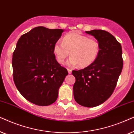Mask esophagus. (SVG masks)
Segmentation results:
<instances>
[{"label": "esophagus", "mask_w": 134, "mask_h": 134, "mask_svg": "<svg viewBox=\"0 0 134 134\" xmlns=\"http://www.w3.org/2000/svg\"><path fill=\"white\" fill-rule=\"evenodd\" d=\"M67 71H68V73L69 74H70L71 73H72V70H71V69H67Z\"/></svg>", "instance_id": "1"}]
</instances>
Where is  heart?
<instances>
[{
    "mask_svg": "<svg viewBox=\"0 0 134 134\" xmlns=\"http://www.w3.org/2000/svg\"><path fill=\"white\" fill-rule=\"evenodd\" d=\"M99 51L100 46L97 40L79 32L68 34L64 37L62 43L58 41L53 46V53L59 63H64L70 52L71 57L67 64L71 66L79 64L81 67H88L93 63Z\"/></svg>",
    "mask_w": 134,
    "mask_h": 134,
    "instance_id": "heart-1",
    "label": "heart"
}]
</instances>
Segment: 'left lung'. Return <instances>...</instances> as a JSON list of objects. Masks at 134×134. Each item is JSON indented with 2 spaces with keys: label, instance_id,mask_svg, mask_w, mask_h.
I'll return each mask as SVG.
<instances>
[{
  "label": "left lung",
  "instance_id": "obj_1",
  "mask_svg": "<svg viewBox=\"0 0 134 134\" xmlns=\"http://www.w3.org/2000/svg\"><path fill=\"white\" fill-rule=\"evenodd\" d=\"M86 33L94 36L100 46L97 59L79 70H73L76 81L74 96L78 104L94 107L105 102L115 90L123 67L122 48L115 37L103 30Z\"/></svg>",
  "mask_w": 134,
  "mask_h": 134
}]
</instances>
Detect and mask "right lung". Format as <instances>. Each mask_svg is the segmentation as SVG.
<instances>
[{"mask_svg":"<svg viewBox=\"0 0 134 134\" xmlns=\"http://www.w3.org/2000/svg\"><path fill=\"white\" fill-rule=\"evenodd\" d=\"M64 30L43 26L32 29L21 35L12 58L13 80L21 95L40 106L52 104L68 75L67 70L57 62L54 44Z\"/></svg>","mask_w":134,"mask_h":134,"instance_id":"1","label":"right lung"}]
</instances>
